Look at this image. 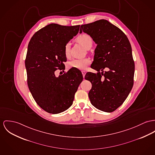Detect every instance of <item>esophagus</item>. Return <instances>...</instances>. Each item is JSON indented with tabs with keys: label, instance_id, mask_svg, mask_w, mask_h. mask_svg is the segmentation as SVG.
Masks as SVG:
<instances>
[{
	"label": "esophagus",
	"instance_id": "34e87169",
	"mask_svg": "<svg viewBox=\"0 0 155 155\" xmlns=\"http://www.w3.org/2000/svg\"><path fill=\"white\" fill-rule=\"evenodd\" d=\"M81 72H82V74H83V76L84 78V77H85V74H86V72L84 71H82Z\"/></svg>",
	"mask_w": 155,
	"mask_h": 155
}]
</instances>
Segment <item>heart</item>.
<instances>
[{"mask_svg": "<svg viewBox=\"0 0 155 155\" xmlns=\"http://www.w3.org/2000/svg\"><path fill=\"white\" fill-rule=\"evenodd\" d=\"M77 40L81 43L84 47L87 48L92 45L93 39L92 38L87 34H81L78 36ZM70 44L67 43L64 46V54L66 57H68L70 55ZM91 64V60L89 58H83V59H74L69 63V67L74 69H77L80 70H85L88 65Z\"/></svg>", "mask_w": 155, "mask_h": 155, "instance_id": "heart-1", "label": "heart"}]
</instances>
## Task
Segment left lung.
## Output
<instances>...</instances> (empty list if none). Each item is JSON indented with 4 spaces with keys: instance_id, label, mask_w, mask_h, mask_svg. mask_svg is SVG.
I'll use <instances>...</instances> for the list:
<instances>
[{
    "instance_id": "1",
    "label": "left lung",
    "mask_w": 155,
    "mask_h": 155,
    "mask_svg": "<svg viewBox=\"0 0 155 155\" xmlns=\"http://www.w3.org/2000/svg\"><path fill=\"white\" fill-rule=\"evenodd\" d=\"M82 32L97 44L91 67L98 73L88 72L85 75L92 84L90 100L97 109L113 112L124 103L133 85L134 62L130 43L121 29L105 19L81 25L80 33ZM106 67L110 71L101 73Z\"/></svg>"
}]
</instances>
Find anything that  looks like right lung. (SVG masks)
Wrapping results in <instances>:
<instances>
[{"label": "right lung", "instance_id": "1", "mask_svg": "<svg viewBox=\"0 0 155 155\" xmlns=\"http://www.w3.org/2000/svg\"><path fill=\"white\" fill-rule=\"evenodd\" d=\"M80 25L51 24L31 38L25 59L27 83L37 104L45 111L58 114L72 104L83 77L71 68L56 77L55 71L64 69V46L78 32Z\"/></svg>", "mask_w": 155, "mask_h": 155}]
</instances>
